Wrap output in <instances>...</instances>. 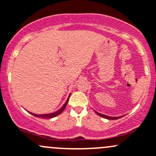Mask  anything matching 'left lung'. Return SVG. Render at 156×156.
Segmentation results:
<instances>
[{"instance_id":"1","label":"left lung","mask_w":156,"mask_h":156,"mask_svg":"<svg viewBox=\"0 0 156 156\" xmlns=\"http://www.w3.org/2000/svg\"><path fill=\"white\" fill-rule=\"evenodd\" d=\"M95 112L97 113L98 115L101 116V117L105 118V119H111V120H116V119H120V118H122V116H119V117H110V116H107V115H106L100 114V113L97 112H96V111H95Z\"/></svg>"}]
</instances>
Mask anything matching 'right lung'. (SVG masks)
I'll return each instance as SVG.
<instances>
[{"label": "right lung", "mask_w": 156, "mask_h": 156, "mask_svg": "<svg viewBox=\"0 0 156 156\" xmlns=\"http://www.w3.org/2000/svg\"><path fill=\"white\" fill-rule=\"evenodd\" d=\"M69 97H70V95L69 96L68 99H67V100H66V102L65 104H64L63 106H62V108H59V109L58 110V111L55 112L50 113V114H44V115H37V114H34V113H32V112H30V113H31V114L32 115L35 116V117L42 118V119H52V118L56 117V116L59 115V114H61V113L62 112V111H63V110L65 109L67 103H68V102H69Z\"/></svg>", "instance_id": "add662e5"}]
</instances>
